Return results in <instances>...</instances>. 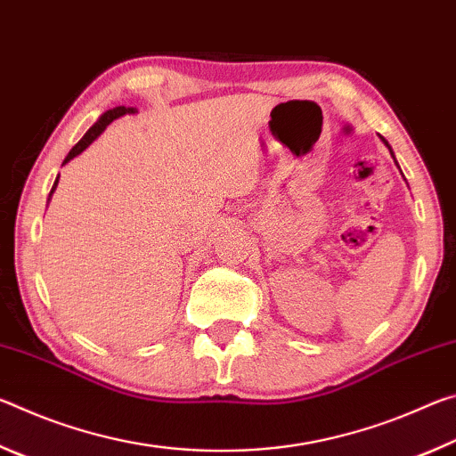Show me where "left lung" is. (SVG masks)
I'll use <instances>...</instances> for the list:
<instances>
[{
  "instance_id": "8db88e82",
  "label": "left lung",
  "mask_w": 456,
  "mask_h": 456,
  "mask_svg": "<svg viewBox=\"0 0 456 456\" xmlns=\"http://www.w3.org/2000/svg\"><path fill=\"white\" fill-rule=\"evenodd\" d=\"M382 138V142L386 144V146H388V151H390V154H392V159H395V163H396V157H395V152H392V149H390V144H388V141H386V138L384 136H380ZM396 167H398V163H396ZM400 168V167H398ZM400 173H403V171H400ZM406 181V179H404Z\"/></svg>"
}]
</instances>
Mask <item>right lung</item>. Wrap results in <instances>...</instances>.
Listing matches in <instances>:
<instances>
[{
  "label": "right lung",
  "mask_w": 456,
  "mask_h": 456,
  "mask_svg": "<svg viewBox=\"0 0 456 456\" xmlns=\"http://www.w3.org/2000/svg\"><path fill=\"white\" fill-rule=\"evenodd\" d=\"M138 110L136 108H133V106H117V108H110V110H106L102 117H100L94 125H92L90 128H88V133L84 134L80 141H78V144L74 146V149L68 152V157L64 159V165L66 163H70L72 159H76L78 157V154H82L84 151L88 149V146L96 141V138L104 133L106 130V126L110 125V122H114L117 118H120V117H125V114H136ZM58 179H60V175L56 176V181H53V187H52V191H50V197H48V200L52 199V195H53V191H56V187H58Z\"/></svg>",
  "instance_id": "add662e5"
}]
</instances>
